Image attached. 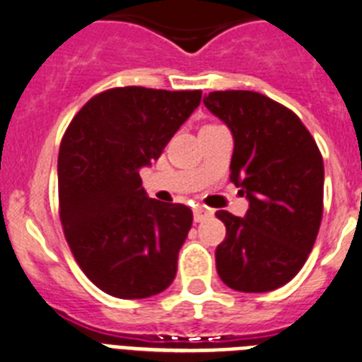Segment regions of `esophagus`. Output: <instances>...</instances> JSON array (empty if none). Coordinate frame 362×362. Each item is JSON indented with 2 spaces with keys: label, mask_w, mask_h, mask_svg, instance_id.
Returning a JSON list of instances; mask_svg holds the SVG:
<instances>
[{
  "label": "esophagus",
  "mask_w": 362,
  "mask_h": 362,
  "mask_svg": "<svg viewBox=\"0 0 362 362\" xmlns=\"http://www.w3.org/2000/svg\"><path fill=\"white\" fill-rule=\"evenodd\" d=\"M211 214H214V211L208 210V208H204V206H197L195 210H193V217H195V223L204 221V219L211 217Z\"/></svg>",
  "instance_id": "esophagus-1"
}]
</instances>
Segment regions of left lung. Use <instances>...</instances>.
<instances>
[{"label":"left lung","mask_w":362,"mask_h":362,"mask_svg":"<svg viewBox=\"0 0 362 362\" xmlns=\"http://www.w3.org/2000/svg\"><path fill=\"white\" fill-rule=\"evenodd\" d=\"M204 105L234 137L230 182L247 197L245 217L219 210L227 236L216 267L238 292H272L307 262L324 214V160L299 117L252 90H214Z\"/></svg>","instance_id":"1"}]
</instances>
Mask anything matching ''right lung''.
<instances>
[{"label":"right lung","instance_id":"add662e5","mask_svg":"<svg viewBox=\"0 0 362 362\" xmlns=\"http://www.w3.org/2000/svg\"><path fill=\"white\" fill-rule=\"evenodd\" d=\"M201 96L117 87L93 96L64 132L59 217L76 262L102 292L143 299L175 281L193 214L186 204L148 199L139 169L160 158Z\"/></svg>","mask_w":362,"mask_h":362}]
</instances>
